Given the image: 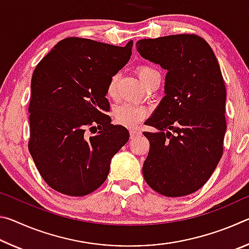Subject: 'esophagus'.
Segmentation results:
<instances>
[{
  "mask_svg": "<svg viewBox=\"0 0 249 249\" xmlns=\"http://www.w3.org/2000/svg\"><path fill=\"white\" fill-rule=\"evenodd\" d=\"M129 134H130V138H135L137 136H140V135L142 134V132L140 129L137 128H130L129 129Z\"/></svg>",
  "mask_w": 249,
  "mask_h": 249,
  "instance_id": "esophagus-1",
  "label": "esophagus"
}]
</instances>
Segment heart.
Instances as JSON below:
<instances>
[{
  "label": "heart",
  "mask_w": 249,
  "mask_h": 249,
  "mask_svg": "<svg viewBox=\"0 0 249 249\" xmlns=\"http://www.w3.org/2000/svg\"><path fill=\"white\" fill-rule=\"evenodd\" d=\"M137 73L142 84H145L154 75L159 74L157 70H155L149 66H142L141 68H138ZM117 80H119V74H113L109 78L107 83L108 95H114L117 86ZM146 114L147 109L145 107L133 103H122L114 108V117L116 122H119L122 125L129 126V127L135 126L138 122H141L146 116Z\"/></svg>",
  "instance_id": "b5f03b06"
}]
</instances>
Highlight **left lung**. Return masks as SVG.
I'll list each match as a JSON object with an SVG mask.
<instances>
[{
    "mask_svg": "<svg viewBox=\"0 0 249 249\" xmlns=\"http://www.w3.org/2000/svg\"><path fill=\"white\" fill-rule=\"evenodd\" d=\"M141 56L167 70L165 96L145 122L150 142L144 179L165 196H183L210 179L223 155L226 89L217 59L206 41L181 34L141 39Z\"/></svg>",
    "mask_w": 249,
    "mask_h": 249,
    "instance_id": "left-lung-1",
    "label": "left lung"
}]
</instances>
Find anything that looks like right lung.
I'll return each mask as SVG.
<instances>
[{
  "mask_svg": "<svg viewBox=\"0 0 249 249\" xmlns=\"http://www.w3.org/2000/svg\"><path fill=\"white\" fill-rule=\"evenodd\" d=\"M133 41L119 47L69 37L34 70L28 149L50 188L71 196L93 192L107 178L111 160L129 133L111 124L107 83L127 64ZM99 132L89 137L88 129Z\"/></svg>",
  "mask_w": 249,
  "mask_h": 249,
  "instance_id": "obj_1",
  "label": "right lung"
}]
</instances>
